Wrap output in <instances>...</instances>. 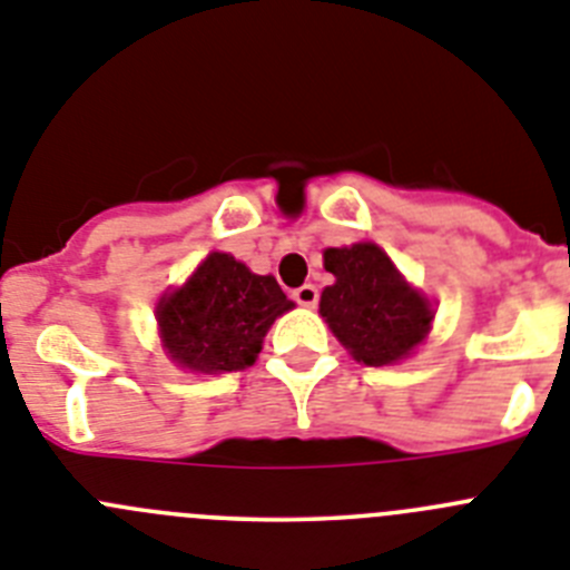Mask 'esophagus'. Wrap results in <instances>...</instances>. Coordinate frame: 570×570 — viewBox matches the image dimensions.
I'll return each mask as SVG.
<instances>
[{"mask_svg": "<svg viewBox=\"0 0 570 570\" xmlns=\"http://www.w3.org/2000/svg\"><path fill=\"white\" fill-rule=\"evenodd\" d=\"M317 286L315 284H304V286H297L295 292H292V301L301 306H306V309H312V306L317 304Z\"/></svg>", "mask_w": 570, "mask_h": 570, "instance_id": "1", "label": "esophagus"}]
</instances>
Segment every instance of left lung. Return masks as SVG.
Here are the masks:
<instances>
[{"instance_id": "8db88e82", "label": "left lung", "mask_w": 570, "mask_h": 570, "mask_svg": "<svg viewBox=\"0 0 570 570\" xmlns=\"http://www.w3.org/2000/svg\"><path fill=\"white\" fill-rule=\"evenodd\" d=\"M323 266L335 275V284L323 289L321 315L355 361L397 363L429 335L432 306L400 278L381 247L326 249Z\"/></svg>"}]
</instances>
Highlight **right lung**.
<instances>
[{"label": "right lung", "mask_w": 570, "mask_h": 570, "mask_svg": "<svg viewBox=\"0 0 570 570\" xmlns=\"http://www.w3.org/2000/svg\"><path fill=\"white\" fill-rule=\"evenodd\" d=\"M292 306L273 275H255L233 255L213 253L158 304V326L178 366L238 372L253 366L266 330Z\"/></svg>", "instance_id": "right-lung-1"}]
</instances>
